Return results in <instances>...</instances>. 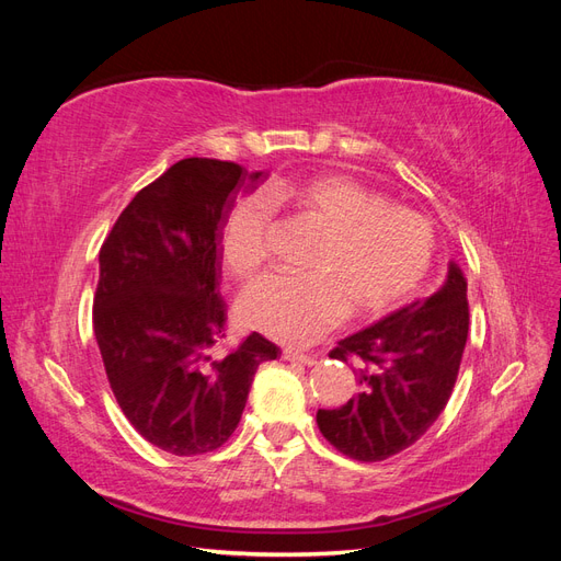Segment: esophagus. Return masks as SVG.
<instances>
[{
	"instance_id": "obj_1",
	"label": "esophagus",
	"mask_w": 561,
	"mask_h": 561,
	"mask_svg": "<svg viewBox=\"0 0 561 561\" xmlns=\"http://www.w3.org/2000/svg\"><path fill=\"white\" fill-rule=\"evenodd\" d=\"M283 360H287V363H301V365H313V363H316L313 355L295 351V348H290V346L283 348Z\"/></svg>"
}]
</instances>
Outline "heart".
Here are the masks:
<instances>
[{
    "label": "heart",
    "instance_id": "b5f03b06",
    "mask_svg": "<svg viewBox=\"0 0 561 561\" xmlns=\"http://www.w3.org/2000/svg\"><path fill=\"white\" fill-rule=\"evenodd\" d=\"M287 203L320 229L307 276L271 274L239 299L243 325L276 342L304 346L330 332L351 309L369 318L393 309L426 274L435 233L421 213L390 206L346 175L274 182L229 210L219 254L229 274L252 278L266 262L271 204Z\"/></svg>",
    "mask_w": 561,
    "mask_h": 561
}]
</instances>
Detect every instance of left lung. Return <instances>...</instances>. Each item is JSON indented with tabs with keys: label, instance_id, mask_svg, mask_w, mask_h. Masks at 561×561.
Returning a JSON list of instances; mask_svg holds the SVG:
<instances>
[{
	"label": "left lung",
	"instance_id": "8db88e82",
	"mask_svg": "<svg viewBox=\"0 0 561 561\" xmlns=\"http://www.w3.org/2000/svg\"><path fill=\"white\" fill-rule=\"evenodd\" d=\"M468 283L456 262L428 297L404 304L339 342L330 358L358 360L360 390L339 410H318L322 437L375 463L426 433L451 396L468 339Z\"/></svg>",
	"mask_w": 561,
	"mask_h": 561
}]
</instances>
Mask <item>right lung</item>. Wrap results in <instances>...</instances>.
<instances>
[{
    "mask_svg": "<svg viewBox=\"0 0 561 561\" xmlns=\"http://www.w3.org/2000/svg\"><path fill=\"white\" fill-rule=\"evenodd\" d=\"M266 178L231 161L182 159L135 194L100 248L93 330L107 379L133 428L168 454L222 447L254 371L280 355L257 332L222 348L219 236L239 192Z\"/></svg>",
    "mask_w": 561,
    "mask_h": 561,
    "instance_id": "add662e5",
    "label": "right lung"
}]
</instances>
